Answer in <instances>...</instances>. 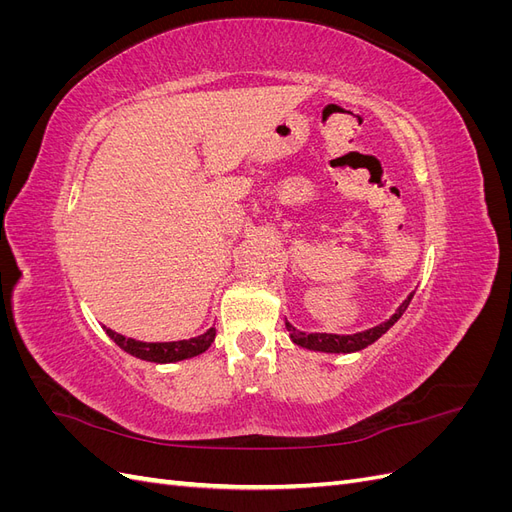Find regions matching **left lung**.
Instances as JSON below:
<instances>
[{
	"label": "left lung",
	"instance_id": "8db88e82",
	"mask_svg": "<svg viewBox=\"0 0 512 512\" xmlns=\"http://www.w3.org/2000/svg\"><path fill=\"white\" fill-rule=\"evenodd\" d=\"M414 297V292L408 294V299L401 303L397 307V312L389 318L384 320L380 324H376V327L371 329H365V331H359V333H352V335H337V333H305V331H299L294 329L292 324L286 320V329L290 333V339L292 344H297L301 348H307V350H314V352H331V354H350V352H359L367 346H371L376 342V339H380L386 331H389L393 324L404 316V312L408 309L410 301Z\"/></svg>",
	"mask_w": 512,
	"mask_h": 512
}]
</instances>
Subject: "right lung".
<instances>
[{"instance_id":"1","label":"right lung","mask_w":512,"mask_h":512,"mask_svg":"<svg viewBox=\"0 0 512 512\" xmlns=\"http://www.w3.org/2000/svg\"><path fill=\"white\" fill-rule=\"evenodd\" d=\"M102 329L123 352H128L136 356V359L149 361V363H177V361L192 359V356H198L205 350H209V346L215 339V327L207 329L203 335L179 339V342H138V339L115 333L113 329H106V327Z\"/></svg>"}]
</instances>
